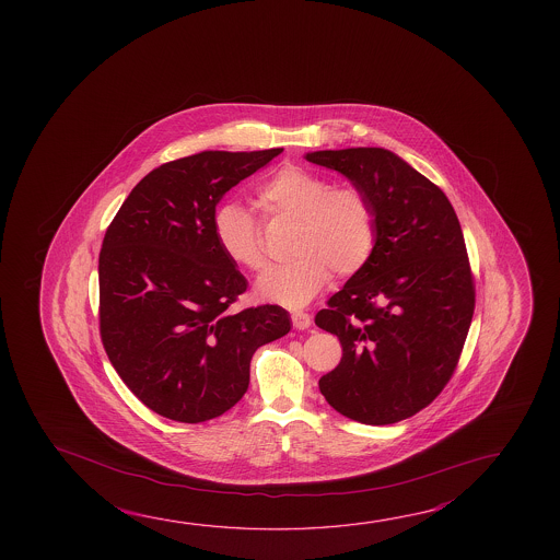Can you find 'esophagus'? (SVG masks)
I'll use <instances>...</instances> for the list:
<instances>
[{
    "instance_id": "obj_1",
    "label": "esophagus",
    "mask_w": 560,
    "mask_h": 560,
    "mask_svg": "<svg viewBox=\"0 0 560 560\" xmlns=\"http://www.w3.org/2000/svg\"><path fill=\"white\" fill-rule=\"evenodd\" d=\"M291 320H293V326L296 330H308L311 328L312 318L306 312H293Z\"/></svg>"
}]
</instances>
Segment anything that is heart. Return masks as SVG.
<instances>
[{"label": "heart", "mask_w": 560, "mask_h": 560, "mask_svg": "<svg viewBox=\"0 0 560 560\" xmlns=\"http://www.w3.org/2000/svg\"><path fill=\"white\" fill-rule=\"evenodd\" d=\"M269 221L296 224L289 266L271 269L257 283V296L284 306L311 303L330 281L358 273L375 246V209L359 185H334L301 165H283L254 192ZM212 234L234 266L259 273L267 266L261 229L236 202L212 217Z\"/></svg>", "instance_id": "b5f03b06"}]
</instances>
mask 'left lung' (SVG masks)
Here are the masks:
<instances>
[{"label": "left lung", "instance_id": "8db88e82", "mask_svg": "<svg viewBox=\"0 0 560 560\" xmlns=\"http://www.w3.org/2000/svg\"><path fill=\"white\" fill-rule=\"evenodd\" d=\"M304 158L346 175L375 209L368 264L314 318L343 349L320 393L349 420L400 422L450 383L472 320L475 281L457 214L438 185L385 148Z\"/></svg>", "mask_w": 560, "mask_h": 560}]
</instances>
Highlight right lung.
Returning a JSON list of instances; mask_svg holds the SVG:
<instances>
[{"label":"right lung","mask_w":560,"mask_h":560,"mask_svg":"<svg viewBox=\"0 0 560 560\" xmlns=\"http://www.w3.org/2000/svg\"><path fill=\"white\" fill-rule=\"evenodd\" d=\"M283 148L205 150L152 170L109 224L100 252V331L138 400L175 420H212L249 385L257 348L291 330L277 304L230 312L248 289L217 246L222 197Z\"/></svg>","instance_id":"1"}]
</instances>
